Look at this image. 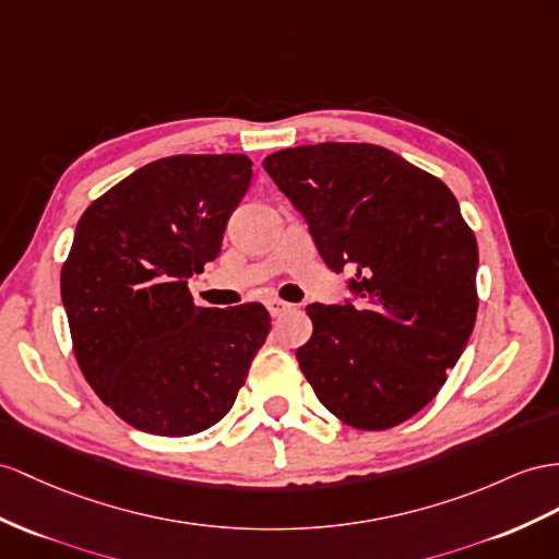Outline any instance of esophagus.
<instances>
[{
    "label": "esophagus",
    "mask_w": 559,
    "mask_h": 559,
    "mask_svg": "<svg viewBox=\"0 0 559 559\" xmlns=\"http://www.w3.org/2000/svg\"><path fill=\"white\" fill-rule=\"evenodd\" d=\"M266 309H269L271 317H281V313H285V311L290 309V305L283 302V299H278V297H269L266 299Z\"/></svg>",
    "instance_id": "1"
}]
</instances>
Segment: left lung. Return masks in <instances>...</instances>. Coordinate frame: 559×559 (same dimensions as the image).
<instances>
[{"mask_svg":"<svg viewBox=\"0 0 559 559\" xmlns=\"http://www.w3.org/2000/svg\"><path fill=\"white\" fill-rule=\"evenodd\" d=\"M264 169L309 224L323 262L352 271L340 305H309L297 361L319 402L356 429L416 416L477 319V240L449 186L373 143L271 153Z\"/></svg>","mask_w":559,"mask_h":559,"instance_id":"obj_1","label":"left lung"}]
</instances>
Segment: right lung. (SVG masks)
Listing matches in <instances>:
<instances>
[{
	"label": "right lung",
	"instance_id": "right-lung-1",
	"mask_svg": "<svg viewBox=\"0 0 559 559\" xmlns=\"http://www.w3.org/2000/svg\"><path fill=\"white\" fill-rule=\"evenodd\" d=\"M252 160L171 155L84 210L61 297L84 378L141 432L189 437L231 411L271 328L260 302L193 305L189 278L222 252Z\"/></svg>",
	"mask_w": 559,
	"mask_h": 559
}]
</instances>
